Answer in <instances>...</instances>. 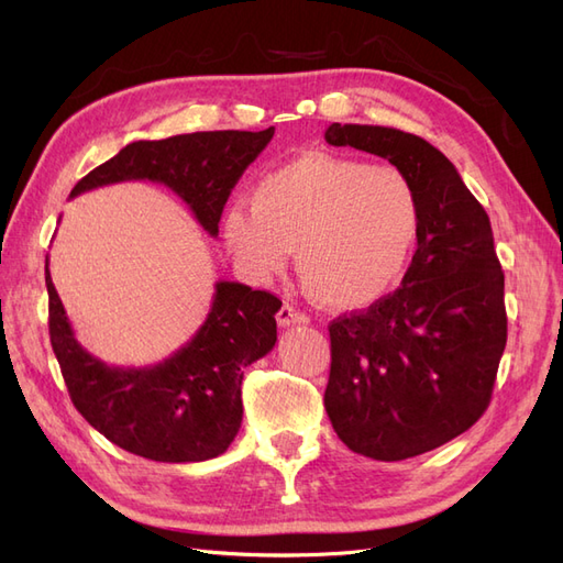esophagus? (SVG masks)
I'll use <instances>...</instances> for the list:
<instances>
[{"instance_id":"1","label":"esophagus","mask_w":563,"mask_h":563,"mask_svg":"<svg viewBox=\"0 0 563 563\" xmlns=\"http://www.w3.org/2000/svg\"><path fill=\"white\" fill-rule=\"evenodd\" d=\"M308 321H310L308 314L296 310L294 305H288V302H284L282 310L277 312V323H279V327H296V323L300 327V323H308Z\"/></svg>"}]
</instances>
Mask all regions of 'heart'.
Listing matches in <instances>:
<instances>
[{"instance_id":"obj_1","label":"heart","mask_w":563,"mask_h":563,"mask_svg":"<svg viewBox=\"0 0 563 563\" xmlns=\"http://www.w3.org/2000/svg\"><path fill=\"white\" fill-rule=\"evenodd\" d=\"M422 223L413 183L399 168L305 152L255 183L249 203L223 216V236L249 275L267 279L296 249L308 294L354 312L399 284Z\"/></svg>"}]
</instances>
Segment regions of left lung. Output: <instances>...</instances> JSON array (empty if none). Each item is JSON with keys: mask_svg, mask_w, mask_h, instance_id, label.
Here are the masks:
<instances>
[{"mask_svg": "<svg viewBox=\"0 0 563 563\" xmlns=\"http://www.w3.org/2000/svg\"><path fill=\"white\" fill-rule=\"evenodd\" d=\"M323 139L387 159L420 199L401 286L329 327L333 430L354 453L395 463L446 444L488 408L507 343L505 275L484 207L434 145L368 124H331Z\"/></svg>", "mask_w": 563, "mask_h": 563, "instance_id": "8db88e82", "label": "left lung"}]
</instances>
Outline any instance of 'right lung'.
Wrapping results in <instances>:
<instances>
[{"label": "right lung", "instance_id": "obj_1", "mask_svg": "<svg viewBox=\"0 0 563 563\" xmlns=\"http://www.w3.org/2000/svg\"><path fill=\"white\" fill-rule=\"evenodd\" d=\"M275 135L203 131L129 143L84 176L70 199L96 187L152 180L174 190L209 236L246 166ZM211 310L192 340L168 360L110 366L79 345L46 258L48 335L77 411L112 444L157 463H201L225 453L242 424L244 368L277 343L282 300L240 282H216Z\"/></svg>", "mask_w": 563, "mask_h": 563}]
</instances>
